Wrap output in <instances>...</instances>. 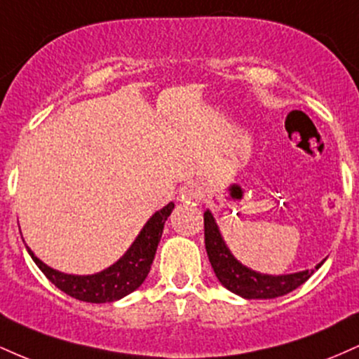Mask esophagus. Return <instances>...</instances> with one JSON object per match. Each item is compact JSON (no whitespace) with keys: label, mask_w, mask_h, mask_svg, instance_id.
I'll use <instances>...</instances> for the list:
<instances>
[{"label":"esophagus","mask_w":359,"mask_h":359,"mask_svg":"<svg viewBox=\"0 0 359 359\" xmlns=\"http://www.w3.org/2000/svg\"><path fill=\"white\" fill-rule=\"evenodd\" d=\"M199 199V189L196 184H187L184 185L182 191H180V201L184 203H194V201Z\"/></svg>","instance_id":"34e87169"}]
</instances>
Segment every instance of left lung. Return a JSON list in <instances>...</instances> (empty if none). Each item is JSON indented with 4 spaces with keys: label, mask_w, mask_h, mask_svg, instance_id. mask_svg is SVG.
Masks as SVG:
<instances>
[{
    "label": "left lung",
    "mask_w": 359,
    "mask_h": 359,
    "mask_svg": "<svg viewBox=\"0 0 359 359\" xmlns=\"http://www.w3.org/2000/svg\"><path fill=\"white\" fill-rule=\"evenodd\" d=\"M204 241L209 262H211L217 280L228 290L243 299L282 297L307 282L311 275L324 263V259L317 263L316 270H304L288 275H266L251 270L233 257V253L222 240L219 228L209 209L204 212Z\"/></svg>",
    "instance_id": "obj_1"
}]
</instances>
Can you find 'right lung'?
Returning <instances> with one entry per match:
<instances>
[{"label": "right lung", "mask_w": 359, "mask_h": 359, "mask_svg": "<svg viewBox=\"0 0 359 359\" xmlns=\"http://www.w3.org/2000/svg\"><path fill=\"white\" fill-rule=\"evenodd\" d=\"M172 209H174V203L167 204L165 208L156 211L147 221V224L143 226L137 240L126 250V253L116 263H113L106 270L97 271V273H62V271L45 265L42 259L35 257L34 251L28 246L27 251L36 263V266L43 271L45 277L71 297L90 304L114 302V300L126 297L128 294L137 290L145 282L151 263H154L156 246H158L160 238H162L163 224H165L167 217L170 216Z\"/></svg>", "instance_id": "right-lung-1"}]
</instances>
